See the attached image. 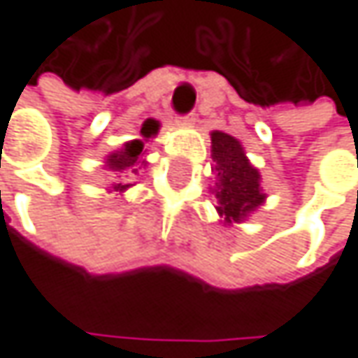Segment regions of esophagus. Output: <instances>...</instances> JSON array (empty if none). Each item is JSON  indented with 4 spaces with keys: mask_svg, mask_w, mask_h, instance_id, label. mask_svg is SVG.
Listing matches in <instances>:
<instances>
[{
    "mask_svg": "<svg viewBox=\"0 0 358 358\" xmlns=\"http://www.w3.org/2000/svg\"><path fill=\"white\" fill-rule=\"evenodd\" d=\"M194 120H196L194 113H186V115H180L178 124H182V126H190V124H194Z\"/></svg>",
    "mask_w": 358,
    "mask_h": 358,
    "instance_id": "1",
    "label": "esophagus"
}]
</instances>
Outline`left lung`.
I'll list each match as a JSON object with an SVG mask.
<instances>
[{
  "label": "left lung",
  "instance_id": "1",
  "mask_svg": "<svg viewBox=\"0 0 358 358\" xmlns=\"http://www.w3.org/2000/svg\"><path fill=\"white\" fill-rule=\"evenodd\" d=\"M211 157L215 162L217 213L224 224H241L265 201L261 174L250 166L241 141L222 130L211 132Z\"/></svg>",
  "mask_w": 358,
  "mask_h": 358
}]
</instances>
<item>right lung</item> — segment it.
<instances>
[{"label": "right lung", "mask_w": 358, "mask_h": 358, "mask_svg": "<svg viewBox=\"0 0 358 358\" xmlns=\"http://www.w3.org/2000/svg\"><path fill=\"white\" fill-rule=\"evenodd\" d=\"M159 130V122L157 120H147L143 126H141V136L143 138H134V141H128L120 151H113L109 153L108 159H106V168L113 174V178H117L120 182H115L111 188L117 190V192H124L130 184L128 180L132 178L134 174H138L141 166H145V159H143V149H145V141L147 138H153Z\"/></svg>", "instance_id": "right-lung-1"}]
</instances>
